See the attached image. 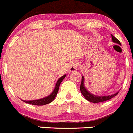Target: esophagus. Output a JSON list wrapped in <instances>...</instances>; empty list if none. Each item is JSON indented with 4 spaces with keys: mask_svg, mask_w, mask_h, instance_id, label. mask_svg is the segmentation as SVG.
<instances>
[{
    "mask_svg": "<svg viewBox=\"0 0 133 133\" xmlns=\"http://www.w3.org/2000/svg\"><path fill=\"white\" fill-rule=\"evenodd\" d=\"M78 66H79V63L76 61H74L73 62H71V64L70 67H69V71L70 72H74V71H76L77 69Z\"/></svg>",
    "mask_w": 133,
    "mask_h": 133,
    "instance_id": "34e87169",
    "label": "esophagus"
}]
</instances>
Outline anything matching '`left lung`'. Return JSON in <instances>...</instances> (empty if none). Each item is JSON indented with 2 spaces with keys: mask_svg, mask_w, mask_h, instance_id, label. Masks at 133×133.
<instances>
[{
  "mask_svg": "<svg viewBox=\"0 0 133 133\" xmlns=\"http://www.w3.org/2000/svg\"><path fill=\"white\" fill-rule=\"evenodd\" d=\"M111 39H112V41L115 43H117L121 45V43H120L118 39L115 38V37L111 35ZM80 90L81 92L82 95H83L84 97L85 98L86 100H87L88 101L90 102L93 103H98V102H102L107 101V100H110V99L112 98L115 97L116 95H117L119 92V90L118 92H115V94H113L111 95H108V96H98V95H93L92 93L90 92L89 90L87 89V88L85 86V78L84 76H82V80H81V83L80 86Z\"/></svg>",
  "mask_w": 133,
  "mask_h": 133,
  "instance_id": "obj_1",
  "label": "left lung"
}]
</instances>
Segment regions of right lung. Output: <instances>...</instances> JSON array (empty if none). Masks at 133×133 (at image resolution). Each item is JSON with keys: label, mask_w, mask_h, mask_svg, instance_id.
Returning a JSON list of instances; mask_svg holds the SVG:
<instances>
[{"label": "right lung", "mask_w": 133, "mask_h": 133, "mask_svg": "<svg viewBox=\"0 0 133 133\" xmlns=\"http://www.w3.org/2000/svg\"><path fill=\"white\" fill-rule=\"evenodd\" d=\"M65 76H66V75H64L57 81V83L56 84L54 90H53L52 92L50 95H48V96H46V97L44 98H43L38 99V100H22L23 102H24L27 103V104H32V105H35V106H43V105H46V104H49V103L52 102L54 100L56 96L57 93H58V90H59V85H60V83H62V81L64 80V79L65 77Z\"/></svg>", "instance_id": "right-lung-1"}]
</instances>
